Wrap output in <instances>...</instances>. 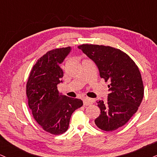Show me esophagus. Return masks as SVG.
Returning a JSON list of instances; mask_svg holds the SVG:
<instances>
[{
  "label": "esophagus",
  "mask_w": 157,
  "mask_h": 157,
  "mask_svg": "<svg viewBox=\"0 0 157 157\" xmlns=\"http://www.w3.org/2000/svg\"><path fill=\"white\" fill-rule=\"evenodd\" d=\"M93 100L90 98H84V101H83V103H84V106H88V105H90L93 104Z\"/></svg>",
  "instance_id": "1"
}]
</instances>
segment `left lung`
I'll return each instance as SVG.
<instances>
[{"label":"left lung","instance_id":"obj_1","mask_svg":"<svg viewBox=\"0 0 157 157\" xmlns=\"http://www.w3.org/2000/svg\"><path fill=\"white\" fill-rule=\"evenodd\" d=\"M96 64L101 78L110 82L106 101H98L101 114L95 120L101 130L111 132L124 126L137 111L144 95L140 72L126 53L110 46H78Z\"/></svg>","mask_w":157,"mask_h":157}]
</instances>
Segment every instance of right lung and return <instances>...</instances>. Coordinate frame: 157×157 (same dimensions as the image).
Here are the masks:
<instances>
[{
    "label": "right lung",
    "instance_id": "right-lung-1",
    "mask_svg": "<svg viewBox=\"0 0 157 157\" xmlns=\"http://www.w3.org/2000/svg\"><path fill=\"white\" fill-rule=\"evenodd\" d=\"M71 50L67 47L48 51L32 67L26 84L33 117L43 130L55 135L67 130L73 112L83 105L80 99L59 95L57 90L64 75L60 64Z\"/></svg>",
    "mask_w": 157,
    "mask_h": 157
}]
</instances>
